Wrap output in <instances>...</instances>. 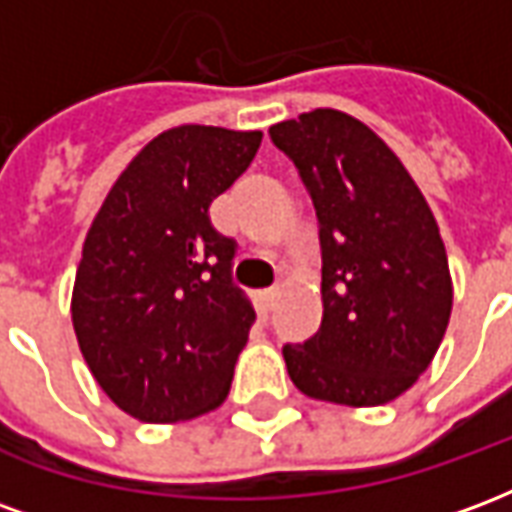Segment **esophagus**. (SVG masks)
Masks as SVG:
<instances>
[{"label": "esophagus", "instance_id": "1", "mask_svg": "<svg viewBox=\"0 0 512 512\" xmlns=\"http://www.w3.org/2000/svg\"><path fill=\"white\" fill-rule=\"evenodd\" d=\"M277 296H279V288L263 290V293H260V301H263V307H266V310H271V307L277 304Z\"/></svg>", "mask_w": 512, "mask_h": 512}]
</instances>
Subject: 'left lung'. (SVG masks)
<instances>
[{
	"mask_svg": "<svg viewBox=\"0 0 512 512\" xmlns=\"http://www.w3.org/2000/svg\"><path fill=\"white\" fill-rule=\"evenodd\" d=\"M318 216L321 329L285 345L290 381L315 400L381 406L436 356L452 310L439 224L400 158L356 117L315 109L268 128Z\"/></svg>",
	"mask_w": 512,
	"mask_h": 512,
	"instance_id": "8db88e82",
	"label": "left lung"
}]
</instances>
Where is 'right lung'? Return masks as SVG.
Returning a JSON list of instances; mask_svg holds the SVG:
<instances>
[{"label":"right lung","mask_w":512,"mask_h":512,"mask_svg":"<svg viewBox=\"0 0 512 512\" xmlns=\"http://www.w3.org/2000/svg\"><path fill=\"white\" fill-rule=\"evenodd\" d=\"M263 134L178 126L147 142L84 238L73 329L95 381L131 417L180 422L224 403L255 310L233 282L235 241L208 208Z\"/></svg>","instance_id":"right-lung-1"}]
</instances>
